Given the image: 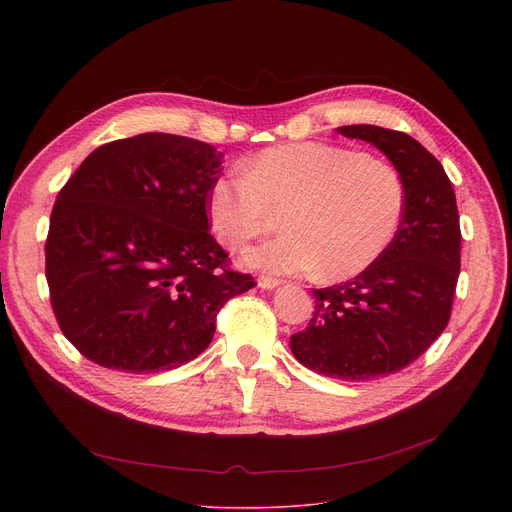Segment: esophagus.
<instances>
[{
  "instance_id": "esophagus-1",
  "label": "esophagus",
  "mask_w": 512,
  "mask_h": 512,
  "mask_svg": "<svg viewBox=\"0 0 512 512\" xmlns=\"http://www.w3.org/2000/svg\"><path fill=\"white\" fill-rule=\"evenodd\" d=\"M257 284H259V288H263V290H274V288H278V286L282 284V280L270 278V276H261Z\"/></svg>"
}]
</instances>
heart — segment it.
Returning a JSON list of instances; mask_svg holds the SVG:
<instances>
[{
	"label": "heart",
	"mask_w": 512,
	"mask_h": 512,
	"mask_svg": "<svg viewBox=\"0 0 512 512\" xmlns=\"http://www.w3.org/2000/svg\"><path fill=\"white\" fill-rule=\"evenodd\" d=\"M398 170L361 151L326 143H294L261 151L242 174L213 182L207 211L228 249L274 226L284 211L286 232L251 249L245 261L276 274L348 280L378 261L405 215Z\"/></svg>",
	"instance_id": "1"
}]
</instances>
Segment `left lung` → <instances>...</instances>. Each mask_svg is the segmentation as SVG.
<instances>
[{
  "instance_id": "8db88e82",
  "label": "left lung",
  "mask_w": 512,
  "mask_h": 512,
  "mask_svg": "<svg viewBox=\"0 0 512 512\" xmlns=\"http://www.w3.org/2000/svg\"><path fill=\"white\" fill-rule=\"evenodd\" d=\"M342 137L378 147L405 182V215L386 253L353 280L313 290L315 311L290 351L315 373L375 380L419 359L448 326L461 226L440 161L405 132L355 124Z\"/></svg>"
}]
</instances>
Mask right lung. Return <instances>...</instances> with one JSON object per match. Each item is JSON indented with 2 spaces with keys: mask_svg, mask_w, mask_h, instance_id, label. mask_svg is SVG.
Here are the masks:
<instances>
[{
  "mask_svg": "<svg viewBox=\"0 0 512 512\" xmlns=\"http://www.w3.org/2000/svg\"><path fill=\"white\" fill-rule=\"evenodd\" d=\"M224 153L145 132L97 147L51 211L45 276L60 330L89 361L128 373L199 357L215 317L255 286L209 234Z\"/></svg>",
  "mask_w": 512,
  "mask_h": 512,
  "instance_id": "add662e5",
  "label": "right lung"
}]
</instances>
